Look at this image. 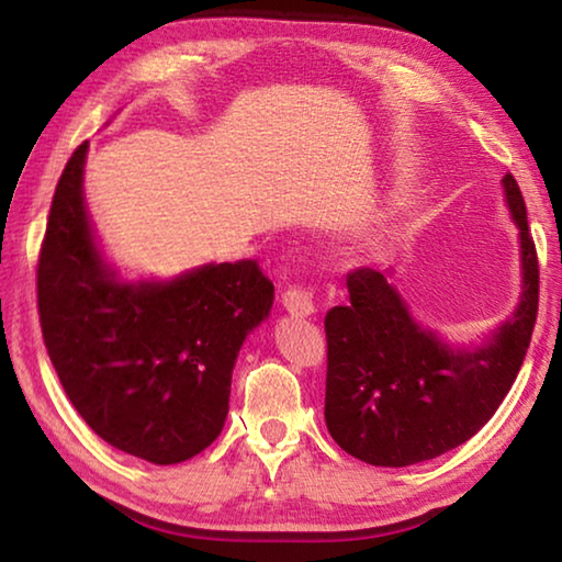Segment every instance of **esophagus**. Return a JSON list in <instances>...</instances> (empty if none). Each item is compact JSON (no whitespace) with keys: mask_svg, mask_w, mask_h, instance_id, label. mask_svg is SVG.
Listing matches in <instances>:
<instances>
[{"mask_svg":"<svg viewBox=\"0 0 562 562\" xmlns=\"http://www.w3.org/2000/svg\"><path fill=\"white\" fill-rule=\"evenodd\" d=\"M282 304L292 317H312L317 312V304H315V297H312V292L302 290V288H290L288 292H284Z\"/></svg>","mask_w":562,"mask_h":562,"instance_id":"esophagus-1","label":"esophagus"}]
</instances>
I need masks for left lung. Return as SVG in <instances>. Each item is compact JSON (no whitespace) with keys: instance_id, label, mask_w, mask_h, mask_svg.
<instances>
[{"instance_id":"left-lung-1","label":"left lung","mask_w":562,"mask_h":562,"mask_svg":"<svg viewBox=\"0 0 562 562\" xmlns=\"http://www.w3.org/2000/svg\"><path fill=\"white\" fill-rule=\"evenodd\" d=\"M501 186L518 227L520 300L481 345H449L422 325L392 270L351 272L347 307L327 312L325 422L355 459L431 461L479 434L516 382L538 315V258L516 178Z\"/></svg>"}]
</instances>
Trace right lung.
I'll use <instances>...</instances> for the list:
<instances>
[{"label": "right lung", "mask_w": 562, "mask_h": 562, "mask_svg": "<svg viewBox=\"0 0 562 562\" xmlns=\"http://www.w3.org/2000/svg\"><path fill=\"white\" fill-rule=\"evenodd\" d=\"M81 144L56 186L36 270L44 345L93 434L170 465L221 436L243 341L270 317L258 262H205L176 278H123L83 198Z\"/></svg>", "instance_id": "right-lung-1"}]
</instances>
